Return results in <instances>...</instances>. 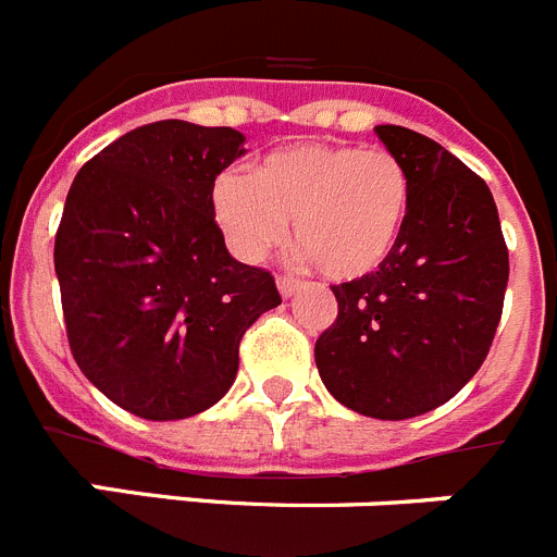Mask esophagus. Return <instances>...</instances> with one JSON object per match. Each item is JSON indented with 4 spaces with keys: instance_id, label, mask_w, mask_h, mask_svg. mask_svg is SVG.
I'll use <instances>...</instances> for the list:
<instances>
[{
    "instance_id": "34e87169",
    "label": "esophagus",
    "mask_w": 557,
    "mask_h": 557,
    "mask_svg": "<svg viewBox=\"0 0 557 557\" xmlns=\"http://www.w3.org/2000/svg\"><path fill=\"white\" fill-rule=\"evenodd\" d=\"M277 288H280V294H283V297L288 299L290 294H294V290L299 288V280H294V277H277Z\"/></svg>"
}]
</instances>
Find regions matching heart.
I'll return each instance as SVG.
<instances>
[{
  "label": "heart",
  "mask_w": 557,
  "mask_h": 557,
  "mask_svg": "<svg viewBox=\"0 0 557 557\" xmlns=\"http://www.w3.org/2000/svg\"><path fill=\"white\" fill-rule=\"evenodd\" d=\"M213 219L242 260L288 233L330 280L369 277L397 249L410 213V174L397 154L349 144H297L267 154L255 174L213 180Z\"/></svg>",
  "instance_id": "obj_1"
}]
</instances>
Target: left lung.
<instances>
[{"mask_svg": "<svg viewBox=\"0 0 557 557\" xmlns=\"http://www.w3.org/2000/svg\"><path fill=\"white\" fill-rule=\"evenodd\" d=\"M410 174L397 249L369 277L333 285L338 315L315 341L324 388L372 419H413L478 374L503 315L508 247L488 185L397 124L374 127Z\"/></svg>", "mask_w": 557, "mask_h": 557, "instance_id": "1", "label": "left lung"}]
</instances>
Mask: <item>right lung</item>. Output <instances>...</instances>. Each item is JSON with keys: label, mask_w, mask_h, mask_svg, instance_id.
Masks as SVG:
<instances>
[{"label": "right lung", "mask_w": 557, "mask_h": 557, "mask_svg": "<svg viewBox=\"0 0 557 557\" xmlns=\"http://www.w3.org/2000/svg\"><path fill=\"white\" fill-rule=\"evenodd\" d=\"M244 141L233 127L144 124L69 188L54 238L69 347L110 403L141 419L216 405L244 333L280 305L272 274L227 252L210 205Z\"/></svg>", "instance_id": "1"}]
</instances>
